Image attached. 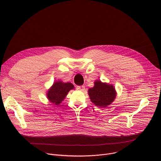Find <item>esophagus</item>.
<instances>
[{"mask_svg": "<svg viewBox=\"0 0 161 161\" xmlns=\"http://www.w3.org/2000/svg\"><path fill=\"white\" fill-rule=\"evenodd\" d=\"M76 88H77L78 90H84L85 89V86H83V85H80V86H77Z\"/></svg>", "mask_w": 161, "mask_h": 161, "instance_id": "34e87169", "label": "esophagus"}]
</instances>
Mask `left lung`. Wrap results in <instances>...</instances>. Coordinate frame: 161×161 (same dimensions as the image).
I'll list each match as a JSON object with an SVG mask.
<instances>
[{"instance_id": "obj_1", "label": "left lung", "mask_w": 161, "mask_h": 161, "mask_svg": "<svg viewBox=\"0 0 161 161\" xmlns=\"http://www.w3.org/2000/svg\"><path fill=\"white\" fill-rule=\"evenodd\" d=\"M88 92L91 101L100 108H106L111 104L117 94L112 85L103 83L99 80L94 82V87L89 88Z\"/></svg>"}]
</instances>
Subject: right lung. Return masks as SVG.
I'll list each match as a JSON object with an SVG mask.
<instances>
[{
	"mask_svg": "<svg viewBox=\"0 0 161 161\" xmlns=\"http://www.w3.org/2000/svg\"><path fill=\"white\" fill-rule=\"evenodd\" d=\"M74 88V85L69 82L55 81L47 92V97L50 103L58 105L65 98L68 92Z\"/></svg>",
	"mask_w": 161,
	"mask_h": 161,
	"instance_id": "1",
	"label": "right lung"
}]
</instances>
